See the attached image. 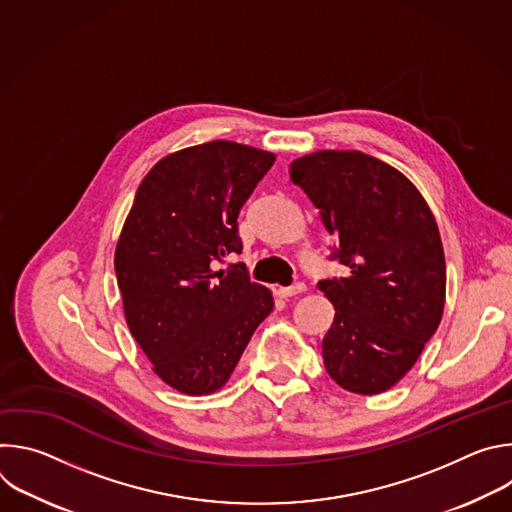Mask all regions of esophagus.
Returning a JSON list of instances; mask_svg holds the SVG:
<instances>
[{"label": "esophagus", "instance_id": "34e87169", "mask_svg": "<svg viewBox=\"0 0 512 512\" xmlns=\"http://www.w3.org/2000/svg\"><path fill=\"white\" fill-rule=\"evenodd\" d=\"M302 291H306V283L298 281V283H294V285L279 287V289H277V294H279L281 298H291V296H298V294H302Z\"/></svg>", "mask_w": 512, "mask_h": 512}]
</instances>
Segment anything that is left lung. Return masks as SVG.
Masks as SVG:
<instances>
[{"mask_svg":"<svg viewBox=\"0 0 512 512\" xmlns=\"http://www.w3.org/2000/svg\"><path fill=\"white\" fill-rule=\"evenodd\" d=\"M289 176L336 239L330 259L350 269L318 283L336 312L322 340L326 371L350 393H383L413 367L444 314L435 218L399 170L367 154L316 152Z\"/></svg>","mask_w":512,"mask_h":512,"instance_id":"8db88e82","label":"left lung"}]
</instances>
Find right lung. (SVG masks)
<instances>
[{"label": "right lung", "instance_id": "1", "mask_svg": "<svg viewBox=\"0 0 512 512\" xmlns=\"http://www.w3.org/2000/svg\"><path fill=\"white\" fill-rule=\"evenodd\" d=\"M275 156L235 141H208L158 162L137 188L115 249L127 326L156 375L186 395L221 389L257 326L271 291L245 263L239 212Z\"/></svg>", "mask_w": 512, "mask_h": 512}]
</instances>
